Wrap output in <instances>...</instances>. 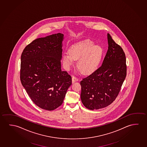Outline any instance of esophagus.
Masks as SVG:
<instances>
[{"instance_id": "1", "label": "esophagus", "mask_w": 147, "mask_h": 147, "mask_svg": "<svg viewBox=\"0 0 147 147\" xmlns=\"http://www.w3.org/2000/svg\"><path fill=\"white\" fill-rule=\"evenodd\" d=\"M72 83H74L75 82L78 81V79L74 76H72Z\"/></svg>"}]
</instances>
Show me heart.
Here are the masks:
<instances>
[{
    "instance_id": "obj_1",
    "label": "heart",
    "mask_w": 147,
    "mask_h": 147,
    "mask_svg": "<svg viewBox=\"0 0 147 147\" xmlns=\"http://www.w3.org/2000/svg\"><path fill=\"white\" fill-rule=\"evenodd\" d=\"M68 52L63 56L65 67L69 68L78 60L77 68L83 74L93 72L101 60L103 49L100 46L95 45L93 41L86 40L75 43L70 46Z\"/></svg>"
}]
</instances>
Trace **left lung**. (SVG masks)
<instances>
[{
  "instance_id": "8db88e82",
  "label": "left lung",
  "mask_w": 147,
  "mask_h": 147,
  "mask_svg": "<svg viewBox=\"0 0 147 147\" xmlns=\"http://www.w3.org/2000/svg\"><path fill=\"white\" fill-rule=\"evenodd\" d=\"M108 50L101 66L80 82L82 103L86 108L99 109L117 98L126 76L125 54L107 34Z\"/></svg>"
}]
</instances>
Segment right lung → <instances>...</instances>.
Instances as JSON below:
<instances>
[{
  "label": "right lung",
  "mask_w": 147,
  "mask_h": 147,
  "mask_svg": "<svg viewBox=\"0 0 147 147\" xmlns=\"http://www.w3.org/2000/svg\"><path fill=\"white\" fill-rule=\"evenodd\" d=\"M63 40L61 33L36 38L21 57V84L34 103L47 111L61 105L72 84L71 76L61 69Z\"/></svg>",
  "instance_id": "right-lung-1"
}]
</instances>
